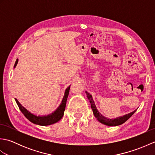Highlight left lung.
Returning a JSON list of instances; mask_svg holds the SVG:
<instances>
[{
	"mask_svg": "<svg viewBox=\"0 0 155 155\" xmlns=\"http://www.w3.org/2000/svg\"><path fill=\"white\" fill-rule=\"evenodd\" d=\"M86 94L87 95L88 100H89V101H90L91 107L92 110H93L94 117H96L97 118V120L102 124L108 125V126H118V125H120V124H122L124 123H125V122H126L128 119V118H129L136 112V110H134V111L132 112V113L124 115V116H123V117H118L117 118H114V119H109V118H107L106 117H103L101 113H99V112H98V110L97 109L96 106H95L93 100V98H92L91 95L88 93H87V92H86Z\"/></svg>",
	"mask_w": 155,
	"mask_h": 155,
	"instance_id": "8db88e82",
	"label": "left lung"
}]
</instances>
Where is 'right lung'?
<instances>
[{
  "label": "right lung",
  "instance_id": "right-lung-1",
  "mask_svg": "<svg viewBox=\"0 0 155 155\" xmlns=\"http://www.w3.org/2000/svg\"><path fill=\"white\" fill-rule=\"evenodd\" d=\"M18 59L16 61L15 64V67L16 66L18 63ZM71 86H69L67 89L65 91L64 93V96L63 97V99L62 101V103L60 104V106L53 113L51 114H48L47 116H42V117H37L35 116V115L31 114L30 112L28 111L25 107H23L22 105L20 104L18 100L15 98V101L16 102V104H17L18 107L19 108L20 110H21L22 114L25 115V117L27 118L28 120H30L31 123L41 125V126H47V125H50L54 124L57 123L58 121L60 120L62 117H63L64 114V111L65 110L66 107V103H67V100L68 96L69 93V90H70Z\"/></svg>",
  "mask_w": 155,
  "mask_h": 155
}]
</instances>
